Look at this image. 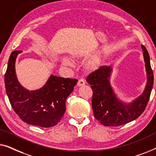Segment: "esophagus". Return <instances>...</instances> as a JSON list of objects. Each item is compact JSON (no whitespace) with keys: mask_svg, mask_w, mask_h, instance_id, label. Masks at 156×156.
I'll return each instance as SVG.
<instances>
[{"mask_svg":"<svg viewBox=\"0 0 156 156\" xmlns=\"http://www.w3.org/2000/svg\"><path fill=\"white\" fill-rule=\"evenodd\" d=\"M85 84V82L83 78L79 79L78 81V86H83V85H84Z\"/></svg>","mask_w":156,"mask_h":156,"instance_id":"esophagus-1","label":"esophagus"}]
</instances>
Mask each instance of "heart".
Returning <instances> with one entry per match:
<instances>
[{
	"instance_id": "1",
	"label": "heart",
	"mask_w": 156,
	"mask_h": 156,
	"mask_svg": "<svg viewBox=\"0 0 156 156\" xmlns=\"http://www.w3.org/2000/svg\"><path fill=\"white\" fill-rule=\"evenodd\" d=\"M61 63L63 66H66V67H72L73 66L74 63L73 62V61L71 60V59L67 58V57H63L61 58Z\"/></svg>"
}]
</instances>
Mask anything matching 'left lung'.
<instances>
[{
  "label": "left lung",
  "mask_w": 156,
  "mask_h": 156,
  "mask_svg": "<svg viewBox=\"0 0 156 156\" xmlns=\"http://www.w3.org/2000/svg\"><path fill=\"white\" fill-rule=\"evenodd\" d=\"M143 50L146 84L144 92L131 102H124L118 97L109 78L112 72V66H102L92 72L87 77V82L93 89L92 106L96 119L107 126H118L137 119L146 108L153 85V73L150 56L146 47Z\"/></svg>",
  "instance_id": "obj_1"
}]
</instances>
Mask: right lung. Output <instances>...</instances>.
<instances>
[{"label": "right lung", "mask_w": 156, "mask_h": 156, "mask_svg": "<svg viewBox=\"0 0 156 156\" xmlns=\"http://www.w3.org/2000/svg\"><path fill=\"white\" fill-rule=\"evenodd\" d=\"M20 51H12L5 74V86L10 103L19 117L28 124L44 128L54 126L66 112V100L73 91L77 79L51 74L40 88L29 90L17 79L15 61Z\"/></svg>", "instance_id": "add662e5"}]
</instances>
